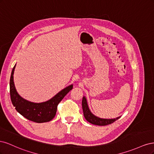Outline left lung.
Segmentation results:
<instances>
[{
	"label": "left lung",
	"mask_w": 154,
	"mask_h": 154,
	"mask_svg": "<svg viewBox=\"0 0 154 154\" xmlns=\"http://www.w3.org/2000/svg\"><path fill=\"white\" fill-rule=\"evenodd\" d=\"M82 109L83 112V115L88 122L92 123L95 125H99V126H105L108 125L111 123H114L116 120H118L119 118H121V116L116 118L113 119H103L100 118L97 116L93 114L91 111L89 109V107L88 106L87 101L85 96L83 97L82 99Z\"/></svg>",
	"instance_id": "8db88e82"
}]
</instances>
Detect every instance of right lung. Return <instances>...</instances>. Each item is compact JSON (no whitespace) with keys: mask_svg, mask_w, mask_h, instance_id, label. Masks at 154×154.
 <instances>
[{"mask_svg":"<svg viewBox=\"0 0 154 154\" xmlns=\"http://www.w3.org/2000/svg\"><path fill=\"white\" fill-rule=\"evenodd\" d=\"M15 66H14L10 82V96L13 106L18 113L26 119L35 123H45L52 120L56 115L57 106L67 93L72 89L73 85H70L57 93L49 100L42 103H34L22 97L15 88L13 81V74Z\"/></svg>","mask_w":154,"mask_h":154,"instance_id":"obj_1","label":"right lung"}]
</instances>
